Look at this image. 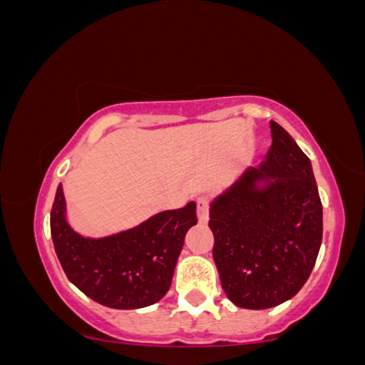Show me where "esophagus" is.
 I'll use <instances>...</instances> for the list:
<instances>
[{"label": "esophagus", "instance_id": "1", "mask_svg": "<svg viewBox=\"0 0 365 365\" xmlns=\"http://www.w3.org/2000/svg\"><path fill=\"white\" fill-rule=\"evenodd\" d=\"M197 217L200 223H206L209 220V199L207 197H199L197 199Z\"/></svg>", "mask_w": 365, "mask_h": 365}]
</instances>
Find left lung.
I'll return each mask as SVG.
<instances>
[{
  "label": "left lung",
  "instance_id": "left-lung-1",
  "mask_svg": "<svg viewBox=\"0 0 365 365\" xmlns=\"http://www.w3.org/2000/svg\"><path fill=\"white\" fill-rule=\"evenodd\" d=\"M269 125L273 142L266 159L209 209L221 287L244 309H269L297 295L322 240V204L311 161L287 130L276 121Z\"/></svg>",
  "mask_w": 365,
  "mask_h": 365
}]
</instances>
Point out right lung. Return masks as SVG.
<instances>
[{
	"instance_id": "right-lung-1",
	"label": "right lung",
	"mask_w": 365,
	"mask_h": 365,
	"mask_svg": "<svg viewBox=\"0 0 365 365\" xmlns=\"http://www.w3.org/2000/svg\"><path fill=\"white\" fill-rule=\"evenodd\" d=\"M195 223V202H188L127 232L86 238L66 223L61 185L51 207L53 244L66 278L113 309L148 307L166 295L185 233Z\"/></svg>"
}]
</instances>
